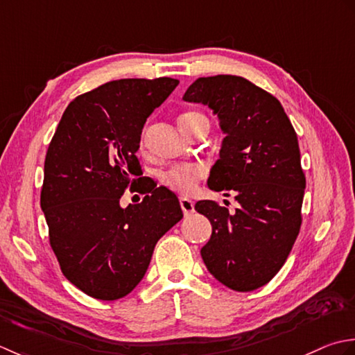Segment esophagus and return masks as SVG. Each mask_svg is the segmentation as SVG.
<instances>
[{"label":"esophagus","instance_id":"esophagus-1","mask_svg":"<svg viewBox=\"0 0 355 355\" xmlns=\"http://www.w3.org/2000/svg\"><path fill=\"white\" fill-rule=\"evenodd\" d=\"M179 204H180V208H182V211H184L185 216L194 213V204H193V200L182 198V199L179 200Z\"/></svg>","mask_w":355,"mask_h":355}]
</instances>
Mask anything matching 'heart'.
<instances>
[{"instance_id": "heart-1", "label": "heart", "mask_w": 355, "mask_h": 355, "mask_svg": "<svg viewBox=\"0 0 355 355\" xmlns=\"http://www.w3.org/2000/svg\"><path fill=\"white\" fill-rule=\"evenodd\" d=\"M178 121H179L180 128H182L185 133H190L196 125H200V124L208 125V119L199 112H185L180 114ZM144 146H146V133H144L141 137V147L144 148ZM204 176H205L204 165L188 164V165H176V167L162 173L161 180L165 187L170 188V190L182 194V196H188V194H191L194 191V188L198 185V180Z\"/></svg>"}]
</instances>
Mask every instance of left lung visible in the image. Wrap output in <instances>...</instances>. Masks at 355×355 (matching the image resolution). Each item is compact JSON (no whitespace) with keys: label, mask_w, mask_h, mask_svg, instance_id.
<instances>
[{"label":"left lung","mask_w":355,"mask_h":355,"mask_svg":"<svg viewBox=\"0 0 355 355\" xmlns=\"http://www.w3.org/2000/svg\"><path fill=\"white\" fill-rule=\"evenodd\" d=\"M184 101L218 114L225 137L208 187L239 202L234 213L214 200L194 207L213 227L200 256L220 284L254 291L284 266L300 231L306 179L297 135L277 98L242 76L198 78Z\"/></svg>","instance_id":"1"}]
</instances>
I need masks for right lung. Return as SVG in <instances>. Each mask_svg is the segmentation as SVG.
<instances>
[{
    "instance_id": "add662e5",
    "label": "right lung",
    "mask_w": 355,
    "mask_h": 355,
    "mask_svg": "<svg viewBox=\"0 0 355 355\" xmlns=\"http://www.w3.org/2000/svg\"><path fill=\"white\" fill-rule=\"evenodd\" d=\"M179 84L173 78L118 79L75 98L44 161L41 208L49 242L69 282L99 300L132 293L155 245L182 219L165 187H146L136 151L147 118ZM142 202L119 205L128 188Z\"/></svg>"
}]
</instances>
